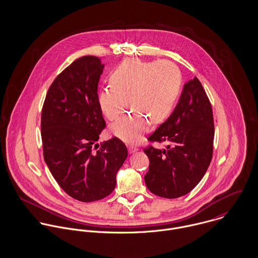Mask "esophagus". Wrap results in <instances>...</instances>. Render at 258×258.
Masks as SVG:
<instances>
[{"mask_svg":"<svg viewBox=\"0 0 258 258\" xmlns=\"http://www.w3.org/2000/svg\"><path fill=\"white\" fill-rule=\"evenodd\" d=\"M138 150H139V149L137 147H135V146H129V147H128V151H129L130 154H133V153L137 152Z\"/></svg>","mask_w":258,"mask_h":258,"instance_id":"esophagus-1","label":"esophagus"}]
</instances>
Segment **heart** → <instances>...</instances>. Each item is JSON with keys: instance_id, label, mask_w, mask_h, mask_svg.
I'll return each instance as SVG.
<instances>
[{"instance_id": "b5f03b06", "label": "heart", "mask_w": 258, "mask_h": 258, "mask_svg": "<svg viewBox=\"0 0 258 258\" xmlns=\"http://www.w3.org/2000/svg\"><path fill=\"white\" fill-rule=\"evenodd\" d=\"M112 86L99 90L97 102L108 120L116 119L126 99L132 111L110 125L116 137L128 143L139 142L153 123L164 121L173 110L181 89L178 68L170 61H143L129 58L110 74Z\"/></svg>"}]
</instances>
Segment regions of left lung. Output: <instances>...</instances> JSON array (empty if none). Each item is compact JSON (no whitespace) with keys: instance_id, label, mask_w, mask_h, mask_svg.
Here are the masks:
<instances>
[{"instance_id":"8db88e82","label":"left lung","mask_w":258,"mask_h":258,"mask_svg":"<svg viewBox=\"0 0 258 258\" xmlns=\"http://www.w3.org/2000/svg\"><path fill=\"white\" fill-rule=\"evenodd\" d=\"M215 125L211 102L197 77L184 85L169 118L148 138L165 149L144 150L150 161L145 184L153 194L176 199L189 192L205 176L213 157Z\"/></svg>"}]
</instances>
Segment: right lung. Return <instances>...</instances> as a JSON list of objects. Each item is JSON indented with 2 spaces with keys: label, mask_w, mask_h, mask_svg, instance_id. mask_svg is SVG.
I'll list each match as a JSON object with an SVG mask.
<instances>
[{
  "label": "right lung",
  "mask_w": 258,
  "mask_h": 258,
  "mask_svg": "<svg viewBox=\"0 0 258 258\" xmlns=\"http://www.w3.org/2000/svg\"><path fill=\"white\" fill-rule=\"evenodd\" d=\"M104 64L82 56L50 85L41 112L44 161L60 187L88 203L110 195L128 151L118 138L97 143L105 126L97 102Z\"/></svg>",
  "instance_id": "obj_1"
}]
</instances>
